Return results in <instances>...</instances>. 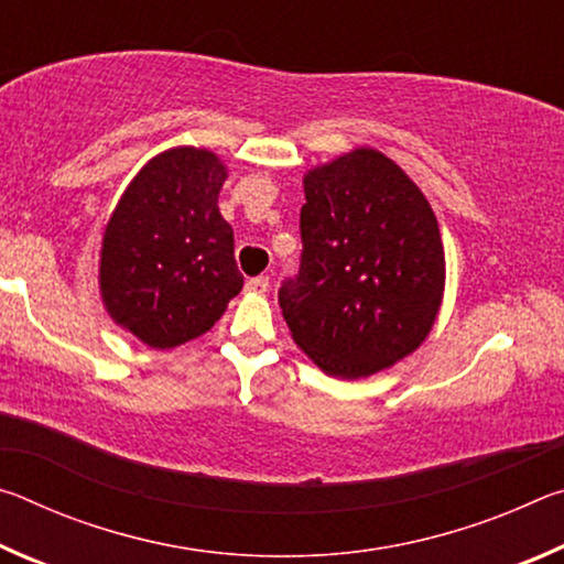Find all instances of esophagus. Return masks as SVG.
I'll use <instances>...</instances> for the list:
<instances>
[{
  "mask_svg": "<svg viewBox=\"0 0 564 564\" xmlns=\"http://www.w3.org/2000/svg\"><path fill=\"white\" fill-rule=\"evenodd\" d=\"M271 289V281H269V275H256V279H251L246 283V291L248 293H265Z\"/></svg>",
  "mask_w": 564,
  "mask_h": 564,
  "instance_id": "obj_1",
  "label": "esophagus"
}]
</instances>
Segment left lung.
I'll use <instances>...</instances> for the list:
<instances>
[{
	"label": "left lung",
	"instance_id": "obj_1",
	"mask_svg": "<svg viewBox=\"0 0 564 564\" xmlns=\"http://www.w3.org/2000/svg\"><path fill=\"white\" fill-rule=\"evenodd\" d=\"M301 269L279 303L291 336L333 378L358 380L420 348L445 291L431 204L393 159L348 151L303 176Z\"/></svg>",
	"mask_w": 564,
	"mask_h": 564
}]
</instances>
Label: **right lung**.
<instances>
[{"mask_svg": "<svg viewBox=\"0 0 564 564\" xmlns=\"http://www.w3.org/2000/svg\"><path fill=\"white\" fill-rule=\"evenodd\" d=\"M226 176L214 151L169 149L133 176L104 228L101 301L149 348L204 336L243 289L234 228L218 212Z\"/></svg>", "mask_w": 564, "mask_h": 564, "instance_id": "1", "label": "right lung"}]
</instances>
